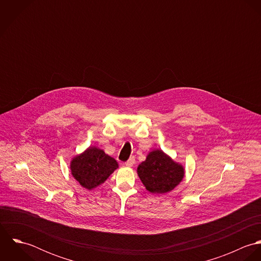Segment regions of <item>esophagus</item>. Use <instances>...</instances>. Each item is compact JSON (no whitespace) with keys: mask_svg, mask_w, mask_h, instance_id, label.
<instances>
[{"mask_svg":"<svg viewBox=\"0 0 261 261\" xmlns=\"http://www.w3.org/2000/svg\"><path fill=\"white\" fill-rule=\"evenodd\" d=\"M135 158L134 156H130L126 162H125V165L127 166V167H132V166H134V164H135Z\"/></svg>","mask_w":261,"mask_h":261,"instance_id":"esophagus-1","label":"esophagus"}]
</instances>
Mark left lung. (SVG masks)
Listing matches in <instances>:
<instances>
[{
	"label": "left lung",
	"instance_id": "8db88e82",
	"mask_svg": "<svg viewBox=\"0 0 261 261\" xmlns=\"http://www.w3.org/2000/svg\"><path fill=\"white\" fill-rule=\"evenodd\" d=\"M184 168L160 149L150 151L138 167V175L146 189L156 194L172 191L184 178Z\"/></svg>",
	"mask_w": 261,
	"mask_h": 261
}]
</instances>
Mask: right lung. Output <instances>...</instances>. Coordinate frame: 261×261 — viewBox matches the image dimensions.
<instances>
[{
	"instance_id": "obj_1",
	"label": "right lung",
	"mask_w": 261,
	"mask_h": 261,
	"mask_svg": "<svg viewBox=\"0 0 261 261\" xmlns=\"http://www.w3.org/2000/svg\"><path fill=\"white\" fill-rule=\"evenodd\" d=\"M117 168L118 165L113 158L95 147H89L75 156L70 164L75 180L88 190L105 183Z\"/></svg>"
}]
</instances>
